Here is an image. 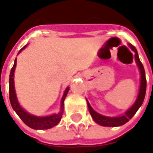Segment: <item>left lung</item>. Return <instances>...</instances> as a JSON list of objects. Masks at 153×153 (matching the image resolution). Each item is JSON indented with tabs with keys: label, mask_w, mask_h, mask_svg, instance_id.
I'll return each instance as SVG.
<instances>
[{
	"label": "left lung",
	"mask_w": 153,
	"mask_h": 153,
	"mask_svg": "<svg viewBox=\"0 0 153 153\" xmlns=\"http://www.w3.org/2000/svg\"><path fill=\"white\" fill-rule=\"evenodd\" d=\"M129 46H130L131 49L135 53H134V59H135L136 64H137L139 69H140V87L138 98H137L135 103L131 106V108L127 111L125 114L123 116H121V117H105V116L99 114L95 111L93 110L91 105H89V103L87 101L88 110H89V112L91 114L93 119L97 123H99L100 125L105 127H117L123 125L124 123H126L127 122H128L132 118L134 115L136 113V111H138V109L140 107V105H142V103L144 101L146 90V79L144 66L139 59L138 52L136 50V48L132 45H129Z\"/></svg>",
	"instance_id": "1"
}]
</instances>
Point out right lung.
<instances>
[{
    "label": "right lung",
    "instance_id": "obj_1",
    "mask_svg": "<svg viewBox=\"0 0 153 153\" xmlns=\"http://www.w3.org/2000/svg\"><path fill=\"white\" fill-rule=\"evenodd\" d=\"M25 47H24L21 50H23ZM20 50V51H21ZM17 64V59H15L14 65L13 68L11 69V72L9 76V100L13 109L15 111V112L20 117V119L27 126L33 129H48L52 127L57 125L61 119L62 114H63V108H64V100L67 95L69 91V88L65 89L64 93V95L61 100V111L58 114L51 115L48 117H36L33 115L29 114L25 110H23L18 102V100L16 97L14 89V82H13V74H14L15 67Z\"/></svg>",
    "mask_w": 153,
    "mask_h": 153
}]
</instances>
